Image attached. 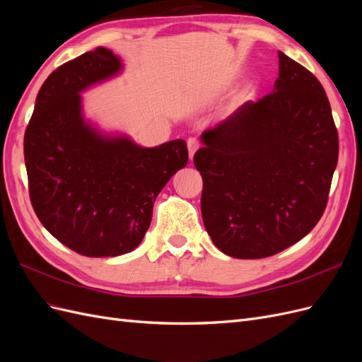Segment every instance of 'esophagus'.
Wrapping results in <instances>:
<instances>
[{
    "instance_id": "obj_1",
    "label": "esophagus",
    "mask_w": 362,
    "mask_h": 362,
    "mask_svg": "<svg viewBox=\"0 0 362 362\" xmlns=\"http://www.w3.org/2000/svg\"><path fill=\"white\" fill-rule=\"evenodd\" d=\"M187 148H189V158L193 160L194 152L199 149V140L196 139V137H190V139L187 140Z\"/></svg>"
}]
</instances>
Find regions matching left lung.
<instances>
[{"label":"left lung","mask_w":362,"mask_h":362,"mask_svg":"<svg viewBox=\"0 0 362 362\" xmlns=\"http://www.w3.org/2000/svg\"><path fill=\"white\" fill-rule=\"evenodd\" d=\"M272 93L201 134L202 218L223 254L257 259L298 243L320 221L338 161L329 101L284 52Z\"/></svg>","instance_id":"1"}]
</instances>
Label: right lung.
<instances>
[{
    "label": "right lung",
    "instance_id": "right-lung-1",
    "mask_svg": "<svg viewBox=\"0 0 362 362\" xmlns=\"http://www.w3.org/2000/svg\"><path fill=\"white\" fill-rule=\"evenodd\" d=\"M124 62L98 48L42 84L24 137L31 205L47 231L86 257L134 250L158 193L189 160L181 139L145 148L84 115L81 93L115 78Z\"/></svg>",
    "mask_w": 362,
    "mask_h": 362
}]
</instances>
